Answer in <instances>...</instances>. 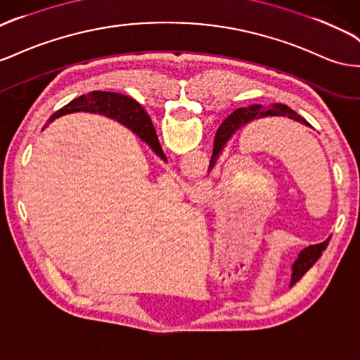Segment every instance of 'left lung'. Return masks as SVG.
I'll list each match as a JSON object with an SVG mask.
<instances>
[{"label": "left lung", "instance_id": "obj_1", "mask_svg": "<svg viewBox=\"0 0 360 360\" xmlns=\"http://www.w3.org/2000/svg\"><path fill=\"white\" fill-rule=\"evenodd\" d=\"M266 116H288V118H290V120L298 121L304 125H309V122L304 118H301L298 113H295L292 109H289L285 104H274L268 109H265L264 105H260V104L250 105V108H244V109H238L231 115H229L224 120V122L219 125V129L215 136V143H213L210 169L215 167V163L219 158L222 148L226 147V143L229 142L233 133H236V130L244 127V125L252 122L255 120L266 118ZM328 240H330V238L326 239L324 242H321V244L309 245L298 252V257L292 264V276H290V283H289L290 286L295 285L297 281L303 277L306 271L312 266L319 257H321V252L328 245Z\"/></svg>", "mask_w": 360, "mask_h": 360}]
</instances>
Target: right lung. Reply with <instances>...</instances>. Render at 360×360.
Instances as JSON below:
<instances>
[{
    "mask_svg": "<svg viewBox=\"0 0 360 360\" xmlns=\"http://www.w3.org/2000/svg\"><path fill=\"white\" fill-rule=\"evenodd\" d=\"M74 112L100 113L108 116V118L121 122L122 125H127V127L138 134L162 160L167 162V156H165L162 151L160 142L158 139L156 130L153 127L150 116L145 113L141 105L134 100H131L130 96L101 91L82 95L79 98L72 100L70 104H66L59 112H56L50 118V122L56 118H59L62 115Z\"/></svg>",
    "mask_w": 360,
    "mask_h": 360,
    "instance_id": "right-lung-1",
    "label": "right lung"
}]
</instances>
